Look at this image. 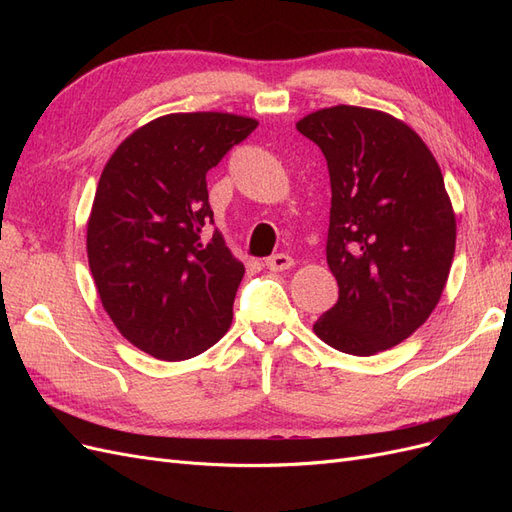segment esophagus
<instances>
[{"instance_id":"esophagus-1","label":"esophagus","mask_w":512,"mask_h":512,"mask_svg":"<svg viewBox=\"0 0 512 512\" xmlns=\"http://www.w3.org/2000/svg\"><path fill=\"white\" fill-rule=\"evenodd\" d=\"M265 267L269 271H286V269L294 267V260L288 254H275L265 260Z\"/></svg>"}]
</instances>
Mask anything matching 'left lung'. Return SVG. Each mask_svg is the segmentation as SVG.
Wrapping results in <instances>:
<instances>
[{
	"label": "left lung",
	"instance_id": "8db88e82",
	"mask_svg": "<svg viewBox=\"0 0 512 512\" xmlns=\"http://www.w3.org/2000/svg\"><path fill=\"white\" fill-rule=\"evenodd\" d=\"M327 158V265L339 299L314 324L331 348L371 356L408 339L436 309L457 222L442 170L406 121L337 104L297 121Z\"/></svg>",
	"mask_w": 512,
	"mask_h": 512
}]
</instances>
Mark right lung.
<instances>
[{
    "label": "right lung",
    "mask_w": 512,
    "mask_h": 512,
    "mask_svg": "<svg viewBox=\"0 0 512 512\" xmlns=\"http://www.w3.org/2000/svg\"><path fill=\"white\" fill-rule=\"evenodd\" d=\"M258 121L235 113H170L134 130L108 158L87 220L100 301L132 346L185 361L232 322L243 262L213 224L207 170Z\"/></svg>",
    "instance_id": "add662e5"
}]
</instances>
